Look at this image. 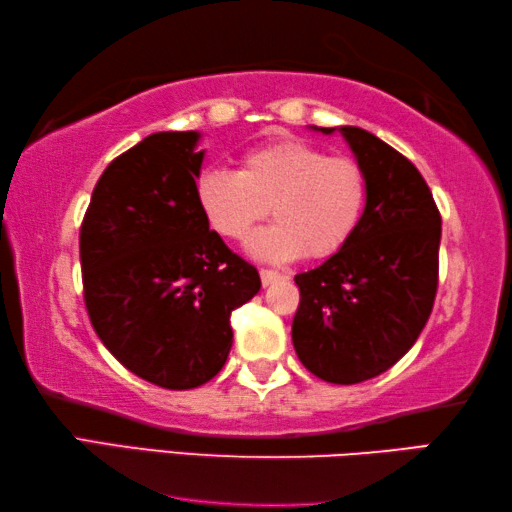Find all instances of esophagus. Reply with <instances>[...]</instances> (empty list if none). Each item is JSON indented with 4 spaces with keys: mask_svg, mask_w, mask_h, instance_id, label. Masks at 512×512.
I'll use <instances>...</instances> for the list:
<instances>
[{
    "mask_svg": "<svg viewBox=\"0 0 512 512\" xmlns=\"http://www.w3.org/2000/svg\"><path fill=\"white\" fill-rule=\"evenodd\" d=\"M288 276L286 274H281V272H274V270H261V281H263V286L267 288V286H274V283H279V281H286Z\"/></svg>",
    "mask_w": 512,
    "mask_h": 512,
    "instance_id": "34e87169",
    "label": "esophagus"
}]
</instances>
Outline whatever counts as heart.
<instances>
[{
	"label": "heart",
	"instance_id": "1",
	"mask_svg": "<svg viewBox=\"0 0 512 512\" xmlns=\"http://www.w3.org/2000/svg\"><path fill=\"white\" fill-rule=\"evenodd\" d=\"M367 174L356 158L301 138L251 147L238 172L204 167L195 197L208 224L229 240H247L272 206L276 224L254 236L249 251L263 261L326 258L354 236L367 204Z\"/></svg>",
	"mask_w": 512,
	"mask_h": 512
}]
</instances>
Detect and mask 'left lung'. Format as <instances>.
<instances>
[{
	"instance_id": "8db88e82",
	"label": "left lung",
	"mask_w": 512,
	"mask_h": 512,
	"mask_svg": "<svg viewBox=\"0 0 512 512\" xmlns=\"http://www.w3.org/2000/svg\"><path fill=\"white\" fill-rule=\"evenodd\" d=\"M342 133L367 174V204L340 251L295 276L292 345L308 372L351 385L390 370L420 338L438 290L442 220L417 167L360 127Z\"/></svg>"
}]
</instances>
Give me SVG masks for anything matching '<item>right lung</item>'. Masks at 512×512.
Returning a JSON list of instances; mask_svg holds the SVG:
<instances>
[{"instance_id": "add662e5", "label": "right lung", "mask_w": 512, "mask_h": 512, "mask_svg": "<svg viewBox=\"0 0 512 512\" xmlns=\"http://www.w3.org/2000/svg\"><path fill=\"white\" fill-rule=\"evenodd\" d=\"M199 131H158L99 177L81 224L83 297L104 347L140 379L199 388L233 345L256 267L211 231L195 197Z\"/></svg>"}]
</instances>
